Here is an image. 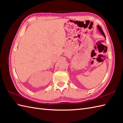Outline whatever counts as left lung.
<instances>
[{
  "instance_id": "obj_1",
  "label": "left lung",
  "mask_w": 123,
  "mask_h": 123,
  "mask_svg": "<svg viewBox=\"0 0 123 123\" xmlns=\"http://www.w3.org/2000/svg\"><path fill=\"white\" fill-rule=\"evenodd\" d=\"M98 30H99V31L101 33V34L104 36V37L105 38H106V36H105V34H104V32H103V31L102 30V28H101V27H100V26H99V25H98Z\"/></svg>"
}]
</instances>
